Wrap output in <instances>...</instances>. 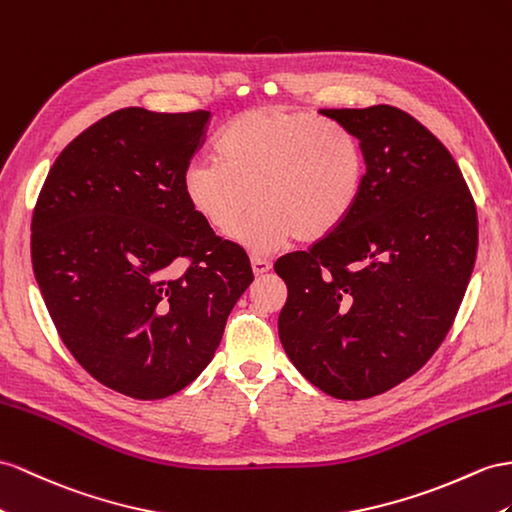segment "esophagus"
<instances>
[{
	"instance_id": "34e87169",
	"label": "esophagus",
	"mask_w": 512,
	"mask_h": 512,
	"mask_svg": "<svg viewBox=\"0 0 512 512\" xmlns=\"http://www.w3.org/2000/svg\"><path fill=\"white\" fill-rule=\"evenodd\" d=\"M251 264H253V272L257 274H266L270 268H272V261L270 259H266V257H257V255H253L251 257Z\"/></svg>"
}]
</instances>
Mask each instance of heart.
<instances>
[{"label":"heart","instance_id":"b5f03b06","mask_svg":"<svg viewBox=\"0 0 512 512\" xmlns=\"http://www.w3.org/2000/svg\"><path fill=\"white\" fill-rule=\"evenodd\" d=\"M214 157H196L181 177L192 212L216 233L235 235L253 253L296 238L318 242L357 207L365 153L355 134L303 110L259 106L225 125Z\"/></svg>","mask_w":512,"mask_h":512}]
</instances>
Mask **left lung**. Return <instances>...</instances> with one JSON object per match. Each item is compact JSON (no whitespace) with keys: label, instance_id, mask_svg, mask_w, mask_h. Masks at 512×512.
I'll return each mask as SVG.
<instances>
[{"label":"left lung","instance_id":"1","mask_svg":"<svg viewBox=\"0 0 512 512\" xmlns=\"http://www.w3.org/2000/svg\"><path fill=\"white\" fill-rule=\"evenodd\" d=\"M365 153L357 207L277 259L279 337L309 383L365 400L413 376L448 335L478 251L476 203L439 138L393 106L320 110Z\"/></svg>","mask_w":512,"mask_h":512}]
</instances>
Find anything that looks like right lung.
Masks as SVG:
<instances>
[{"label":"right lung","instance_id":"1","mask_svg":"<svg viewBox=\"0 0 512 512\" xmlns=\"http://www.w3.org/2000/svg\"><path fill=\"white\" fill-rule=\"evenodd\" d=\"M207 121L205 110L103 116L58 155L32 214L34 277L60 339L90 376L129 398L190 385L253 283L244 248L183 196Z\"/></svg>","mask_w":512,"mask_h":512}]
</instances>
